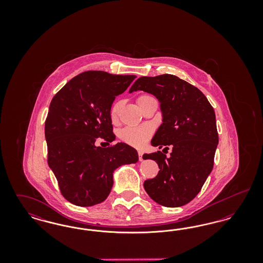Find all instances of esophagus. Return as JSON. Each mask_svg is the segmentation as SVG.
<instances>
[{
	"label": "esophagus",
	"instance_id": "esophagus-1",
	"mask_svg": "<svg viewBox=\"0 0 263 263\" xmlns=\"http://www.w3.org/2000/svg\"><path fill=\"white\" fill-rule=\"evenodd\" d=\"M138 156H139V161H143V152L138 151Z\"/></svg>",
	"mask_w": 263,
	"mask_h": 263
}]
</instances>
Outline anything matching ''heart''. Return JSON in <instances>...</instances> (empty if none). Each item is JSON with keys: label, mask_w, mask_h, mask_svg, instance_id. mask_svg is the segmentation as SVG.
Returning <instances> with one entry per match:
<instances>
[{"label": "heart", "mask_w": 263, "mask_h": 263, "mask_svg": "<svg viewBox=\"0 0 263 263\" xmlns=\"http://www.w3.org/2000/svg\"><path fill=\"white\" fill-rule=\"evenodd\" d=\"M149 96L143 95L140 96L137 99V102L139 103L141 100L148 98ZM122 107V100L115 101L110 108V119L115 121L118 117L119 111ZM152 134V130L147 126L142 127H126L119 132V138L129 145L132 146H141L145 141L150 137Z\"/></svg>", "instance_id": "heart-1"}]
</instances>
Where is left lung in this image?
Here are the masks:
<instances>
[{
	"label": "left lung",
	"instance_id": "obj_1",
	"mask_svg": "<svg viewBox=\"0 0 263 263\" xmlns=\"http://www.w3.org/2000/svg\"><path fill=\"white\" fill-rule=\"evenodd\" d=\"M139 89L161 102L163 123L152 146L173 147L168 158L161 151L143 156L160 168L156 177L144 182V188L163 206H183L195 198L212 172L219 142L215 111L200 89L176 76L141 77L129 92Z\"/></svg>",
	"mask_w": 263,
	"mask_h": 263
}]
</instances>
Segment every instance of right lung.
I'll list each match as a JSON object with an SVG mask.
<instances>
[{
  "mask_svg": "<svg viewBox=\"0 0 263 263\" xmlns=\"http://www.w3.org/2000/svg\"><path fill=\"white\" fill-rule=\"evenodd\" d=\"M135 78L84 72L51 100L45 121L47 161L61 194L72 204L87 207L105 200L112 187L114 170L137 163V151L125 143L107 148L95 145L98 138L106 143L115 140L110 108L115 97Z\"/></svg>",
  "mask_w": 263,
  "mask_h": 263,
  "instance_id": "add662e5",
  "label": "right lung"
}]
</instances>
